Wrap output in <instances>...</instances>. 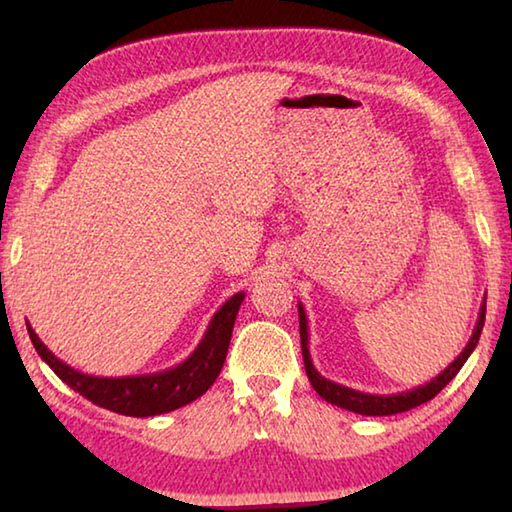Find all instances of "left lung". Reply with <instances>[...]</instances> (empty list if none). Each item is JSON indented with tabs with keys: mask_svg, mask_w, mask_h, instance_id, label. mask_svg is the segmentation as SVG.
Here are the masks:
<instances>
[{
	"mask_svg": "<svg viewBox=\"0 0 512 512\" xmlns=\"http://www.w3.org/2000/svg\"><path fill=\"white\" fill-rule=\"evenodd\" d=\"M298 318H300V345H302V361H305V370H307V377L311 381V386H314V391L323 397L325 402L334 404V406H341L345 411H354V413H361V415H395V413H404V411H411L415 406H420L424 402H429L436 397L443 388L452 381L458 370L463 368V363L467 361V357L474 352L476 343H479V336H481V329H483V320H485V302H481V311H479V320H476V327L470 336V341L463 348V352L458 354V357L449 363V366L440 372L438 377H433L431 381H427L424 386L413 388V391H404V393H397V395H370V393H361V391H354V388L348 386H341L336 384V381H329L325 379L320 372L314 368V363H311V354H309V332H307V314H305V307H302V302H298Z\"/></svg>",
	"mask_w": 512,
	"mask_h": 512,
	"instance_id": "obj_1",
	"label": "left lung"
}]
</instances>
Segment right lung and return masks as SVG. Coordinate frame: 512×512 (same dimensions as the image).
Here are the masks:
<instances>
[{
	"instance_id": "add662e5",
	"label": "right lung",
	"mask_w": 512,
	"mask_h": 512,
	"mask_svg": "<svg viewBox=\"0 0 512 512\" xmlns=\"http://www.w3.org/2000/svg\"><path fill=\"white\" fill-rule=\"evenodd\" d=\"M246 293H235L230 300L223 302V307L212 316L207 332L196 345V350L189 357L162 372L151 375H131V377H94L85 375L81 370H74L60 361L45 343L38 339L33 327L27 320V329L31 343L40 359L65 381L69 388L83 395L85 400L101 406V409L115 411L131 418H149L176 411L180 406L194 402L210 388L223 368L225 354H228L232 327L239 314L241 302Z\"/></svg>"
}]
</instances>
